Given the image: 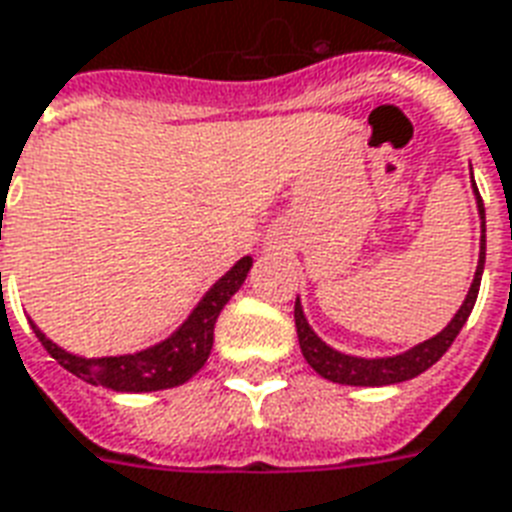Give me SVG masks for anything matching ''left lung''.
<instances>
[{
	"label": "left lung",
	"instance_id": "obj_1",
	"mask_svg": "<svg viewBox=\"0 0 512 512\" xmlns=\"http://www.w3.org/2000/svg\"><path fill=\"white\" fill-rule=\"evenodd\" d=\"M475 188V199H478V213H480V256H478V270L472 278V286L467 291L464 305L459 307V313L453 315L451 324L445 326L443 332L434 334L424 343L413 345L410 351L399 353V356H383V359H361V356H348L329 348V345L310 329L302 305H294V321H297V337L302 356L307 364L313 367L321 378L332 380V383H343V386H391V383H402L426 372L432 367L434 361L443 359V353L448 351L456 340V334L461 332V326L467 324L475 299L480 291V278H483V264H486V210H483V199L478 194V186L472 180Z\"/></svg>",
	"mask_w": 512,
	"mask_h": 512
}]
</instances>
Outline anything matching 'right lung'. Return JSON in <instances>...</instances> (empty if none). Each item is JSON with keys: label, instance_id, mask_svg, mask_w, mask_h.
<instances>
[{"label": "right lung", "instance_id": "right-lung-1", "mask_svg": "<svg viewBox=\"0 0 512 512\" xmlns=\"http://www.w3.org/2000/svg\"><path fill=\"white\" fill-rule=\"evenodd\" d=\"M253 259L242 256L224 278L215 280L213 288L199 299L194 313L188 315L178 332H172L167 340H161L145 351L126 353V356H102V359H86L75 356L48 340L45 334L32 324L42 348L59 361L64 370L78 375L91 386H105L113 391L126 394H140V391H161V388H175L186 383L205 367L210 348H213V329L218 315L224 310L229 299L240 291L248 278Z\"/></svg>", "mask_w": 512, "mask_h": 512}]
</instances>
